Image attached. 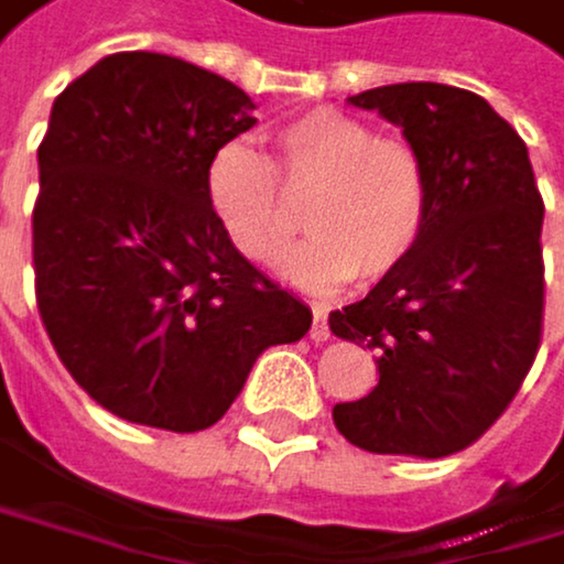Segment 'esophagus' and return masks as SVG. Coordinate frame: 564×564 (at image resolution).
Masks as SVG:
<instances>
[{"label":"esophagus","instance_id":"1","mask_svg":"<svg viewBox=\"0 0 564 564\" xmlns=\"http://www.w3.org/2000/svg\"><path fill=\"white\" fill-rule=\"evenodd\" d=\"M311 311H314V324H311V341H314V345H324V341L332 338V328H328V311H324L321 304H314Z\"/></svg>","mask_w":564,"mask_h":564}]
</instances>
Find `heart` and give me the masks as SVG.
Instances as JSON below:
<instances>
[{"label": "heart", "mask_w": 564, "mask_h": 564, "mask_svg": "<svg viewBox=\"0 0 564 564\" xmlns=\"http://www.w3.org/2000/svg\"><path fill=\"white\" fill-rule=\"evenodd\" d=\"M273 165L253 148L223 144L206 175L209 203L229 243L253 263H273L301 229L284 263L291 284L335 291L358 276L379 284L420 247L430 223V169L416 144L335 107L294 115L273 134Z\"/></svg>", "instance_id": "1"}]
</instances>
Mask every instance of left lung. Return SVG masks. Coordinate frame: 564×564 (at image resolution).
Wrapping results in <instances>:
<instances>
[{
    "label": "left lung",
    "mask_w": 564,
    "mask_h": 564,
    "mask_svg": "<svg viewBox=\"0 0 564 564\" xmlns=\"http://www.w3.org/2000/svg\"><path fill=\"white\" fill-rule=\"evenodd\" d=\"M348 104L402 128L433 199L413 257L328 317L338 338L376 348L379 368V386L332 416L368 453L449 457L494 426L538 355L545 206L524 141L484 97L420 80Z\"/></svg>",
    "instance_id": "obj_1"
}]
</instances>
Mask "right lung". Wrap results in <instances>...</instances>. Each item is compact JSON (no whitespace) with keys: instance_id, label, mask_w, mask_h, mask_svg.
<instances>
[{"instance_id":"add662e5","label":"right lung","mask_w":564,"mask_h":564,"mask_svg":"<svg viewBox=\"0 0 564 564\" xmlns=\"http://www.w3.org/2000/svg\"><path fill=\"white\" fill-rule=\"evenodd\" d=\"M253 100L165 53H111L53 100L36 151V304L77 386L128 423L223 420L270 345L311 307L276 288L213 213L209 162Z\"/></svg>"}]
</instances>
